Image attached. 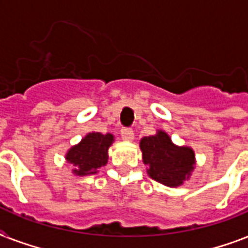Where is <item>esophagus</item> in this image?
<instances>
[{
    "instance_id": "1",
    "label": "esophagus",
    "mask_w": 248,
    "mask_h": 248,
    "mask_svg": "<svg viewBox=\"0 0 248 248\" xmlns=\"http://www.w3.org/2000/svg\"><path fill=\"white\" fill-rule=\"evenodd\" d=\"M121 136H122V139L124 141H132L134 140V131H132L131 128H122Z\"/></svg>"
}]
</instances>
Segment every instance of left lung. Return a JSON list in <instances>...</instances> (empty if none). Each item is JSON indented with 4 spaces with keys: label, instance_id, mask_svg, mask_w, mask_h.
<instances>
[{
    "label": "left lung",
    "instance_id": "obj_1",
    "mask_svg": "<svg viewBox=\"0 0 248 248\" xmlns=\"http://www.w3.org/2000/svg\"><path fill=\"white\" fill-rule=\"evenodd\" d=\"M140 149L144 165L148 166V175L170 188L184 184L196 169V153L192 148L173 144L163 130L144 136L140 140Z\"/></svg>",
    "mask_w": 248,
    "mask_h": 248
}]
</instances>
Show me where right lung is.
Returning <instances> with one entry per match:
<instances>
[{"instance_id":"obj_1","label":"right lung","mask_w":248,"mask_h":248,"mask_svg":"<svg viewBox=\"0 0 248 248\" xmlns=\"http://www.w3.org/2000/svg\"><path fill=\"white\" fill-rule=\"evenodd\" d=\"M114 143V135L89 132L78 144L69 148L65 155L67 162L73 165L72 172L76 176H87L97 173L108 163V149Z\"/></svg>"}]
</instances>
